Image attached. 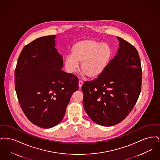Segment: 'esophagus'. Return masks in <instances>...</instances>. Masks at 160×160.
Wrapping results in <instances>:
<instances>
[{
	"mask_svg": "<svg viewBox=\"0 0 160 160\" xmlns=\"http://www.w3.org/2000/svg\"><path fill=\"white\" fill-rule=\"evenodd\" d=\"M83 83V82L82 80H80V81H79V82H78V86H79L80 88H82Z\"/></svg>",
	"mask_w": 160,
	"mask_h": 160,
	"instance_id": "34e87169",
	"label": "esophagus"
}]
</instances>
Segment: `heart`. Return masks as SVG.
I'll list each match as a JSON object with an SVG mask.
<instances>
[{
    "label": "heart",
    "mask_w": 160,
    "mask_h": 160,
    "mask_svg": "<svg viewBox=\"0 0 160 160\" xmlns=\"http://www.w3.org/2000/svg\"><path fill=\"white\" fill-rule=\"evenodd\" d=\"M112 56L108 46L92 39H86L75 44L68 55L64 65L69 73H73L82 63L81 70L90 78L101 76L107 68Z\"/></svg>",
    "instance_id": "1"
}]
</instances>
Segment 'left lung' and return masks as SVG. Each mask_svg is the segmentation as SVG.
I'll list each match as a JSON object with an SVG mask.
<instances>
[{
	"mask_svg": "<svg viewBox=\"0 0 160 160\" xmlns=\"http://www.w3.org/2000/svg\"><path fill=\"white\" fill-rule=\"evenodd\" d=\"M103 74L84 82V110L92 120L105 127L114 125L129 114L142 89V70L136 48L123 39Z\"/></svg>",
	"mask_w": 160,
	"mask_h": 160,
	"instance_id": "obj_1",
	"label": "left lung"
}]
</instances>
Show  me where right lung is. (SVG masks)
Wrapping results in <instances>:
<instances>
[{
	"mask_svg": "<svg viewBox=\"0 0 160 160\" xmlns=\"http://www.w3.org/2000/svg\"><path fill=\"white\" fill-rule=\"evenodd\" d=\"M55 35L37 38L24 46L15 69V89L24 113L32 123L52 128L62 120L77 77L63 71V58Z\"/></svg>",
	"mask_w": 160,
	"mask_h": 160,
	"instance_id": "1",
	"label": "right lung"
}]
</instances>
